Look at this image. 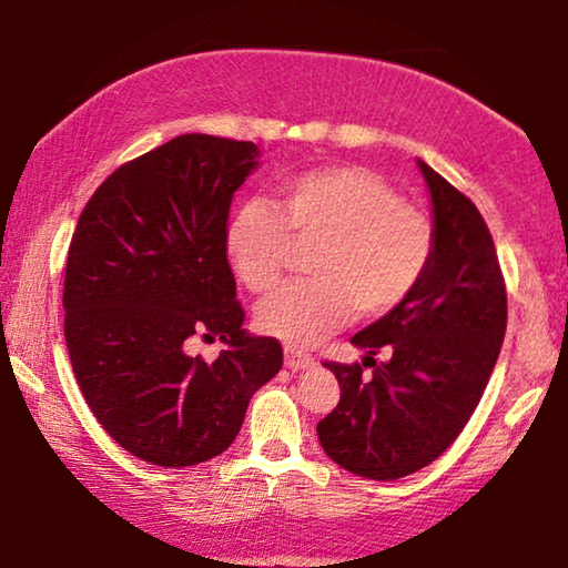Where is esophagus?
I'll return each instance as SVG.
<instances>
[{"mask_svg": "<svg viewBox=\"0 0 568 568\" xmlns=\"http://www.w3.org/2000/svg\"><path fill=\"white\" fill-rule=\"evenodd\" d=\"M285 367L287 369H308V367H313V357L306 352L293 349V346H285Z\"/></svg>", "mask_w": 568, "mask_h": 568, "instance_id": "34e87169", "label": "esophagus"}]
</instances>
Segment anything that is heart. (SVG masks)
<instances>
[{
	"label": "heart",
	"instance_id": "b5f03b06",
	"mask_svg": "<svg viewBox=\"0 0 568 568\" xmlns=\"http://www.w3.org/2000/svg\"><path fill=\"white\" fill-rule=\"evenodd\" d=\"M295 247H313L311 281L291 283L257 308V328L306 346L349 316L379 318L403 306L436 257L438 234L426 211L362 165H332L283 183L277 209L247 201L224 226L230 265L250 293L281 283Z\"/></svg>",
	"mask_w": 568,
	"mask_h": 568
}]
</instances>
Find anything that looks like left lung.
I'll list each match as a JSON object with an SVG mask.
<instances>
[{
    "instance_id": "8db88e82",
    "label": "left lung",
    "mask_w": 568,
    "mask_h": 568,
    "mask_svg": "<svg viewBox=\"0 0 568 568\" xmlns=\"http://www.w3.org/2000/svg\"><path fill=\"white\" fill-rule=\"evenodd\" d=\"M434 201L436 257L403 306L352 344L365 362H324L342 387L318 442L346 471L400 479L456 442L493 375L507 326L505 277L479 209L423 160ZM385 351L383 363L374 354ZM373 375L365 376L364 367Z\"/></svg>"
}]
</instances>
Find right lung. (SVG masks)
Masks as SVG:
<instances>
[{
  "instance_id": "right-lung-1",
  "label": "right lung",
  "mask_w": 568,
  "mask_h": 568,
  "mask_svg": "<svg viewBox=\"0 0 568 568\" xmlns=\"http://www.w3.org/2000/svg\"><path fill=\"white\" fill-rule=\"evenodd\" d=\"M255 142L181 134L116 168L75 224L65 260L63 334L91 413L155 467H193L230 448L250 397L283 367L273 336L244 332L224 250L234 191ZM191 335H219L214 363Z\"/></svg>"
}]
</instances>
